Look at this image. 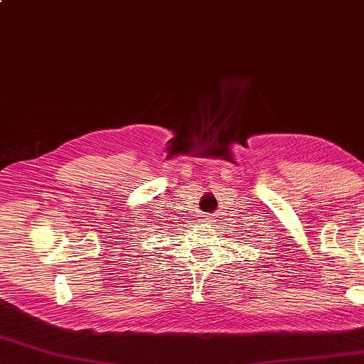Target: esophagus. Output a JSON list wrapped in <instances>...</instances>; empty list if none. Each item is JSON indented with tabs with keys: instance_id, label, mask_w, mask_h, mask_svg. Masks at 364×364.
I'll return each instance as SVG.
<instances>
[{
	"instance_id": "esophagus-1",
	"label": "esophagus",
	"mask_w": 364,
	"mask_h": 364,
	"mask_svg": "<svg viewBox=\"0 0 364 364\" xmlns=\"http://www.w3.org/2000/svg\"><path fill=\"white\" fill-rule=\"evenodd\" d=\"M205 221H207V223H213V216L207 215V216H205Z\"/></svg>"
}]
</instances>
